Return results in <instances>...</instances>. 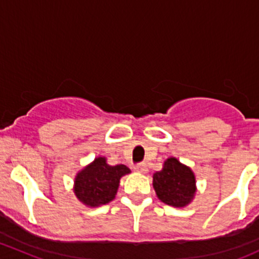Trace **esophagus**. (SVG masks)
Segmentation results:
<instances>
[{"label":"esophagus","instance_id":"esophagus-1","mask_svg":"<svg viewBox=\"0 0 259 259\" xmlns=\"http://www.w3.org/2000/svg\"><path fill=\"white\" fill-rule=\"evenodd\" d=\"M135 170L138 171V173H143L145 174L146 171H148V166H146L145 163H139L135 165Z\"/></svg>","mask_w":259,"mask_h":259}]
</instances>
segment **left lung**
<instances>
[{
  "label": "left lung",
  "instance_id": "left-lung-1",
  "mask_svg": "<svg viewBox=\"0 0 259 259\" xmlns=\"http://www.w3.org/2000/svg\"><path fill=\"white\" fill-rule=\"evenodd\" d=\"M153 187L161 202L176 208L189 204L197 192L194 173L177 158H168L163 169L154 173Z\"/></svg>",
  "mask_w": 259,
  "mask_h": 259
}]
</instances>
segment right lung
<instances>
[{
	"label": "right lung",
	"mask_w": 259,
	"mask_h": 259,
	"mask_svg": "<svg viewBox=\"0 0 259 259\" xmlns=\"http://www.w3.org/2000/svg\"><path fill=\"white\" fill-rule=\"evenodd\" d=\"M129 173L130 169L124 164L109 165L106 158L99 156L76 174L74 193L88 207L108 204L116 195L120 178Z\"/></svg>",
	"instance_id": "1"
}]
</instances>
